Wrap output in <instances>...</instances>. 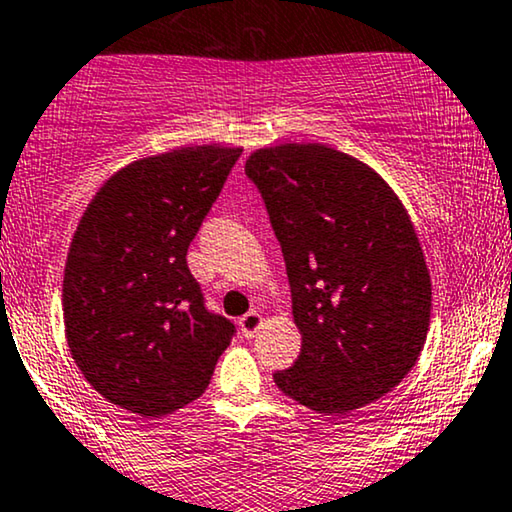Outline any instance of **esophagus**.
I'll return each mask as SVG.
<instances>
[{
    "mask_svg": "<svg viewBox=\"0 0 512 512\" xmlns=\"http://www.w3.org/2000/svg\"><path fill=\"white\" fill-rule=\"evenodd\" d=\"M262 314L257 312H248L245 316H241V321H238V326H241V333L245 335V338H255L257 331L262 328Z\"/></svg>",
    "mask_w": 512,
    "mask_h": 512,
    "instance_id": "obj_1",
    "label": "esophagus"
}]
</instances>
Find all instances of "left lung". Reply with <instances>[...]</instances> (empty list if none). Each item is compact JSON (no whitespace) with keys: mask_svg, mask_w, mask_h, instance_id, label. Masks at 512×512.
<instances>
[{"mask_svg":"<svg viewBox=\"0 0 512 512\" xmlns=\"http://www.w3.org/2000/svg\"><path fill=\"white\" fill-rule=\"evenodd\" d=\"M245 174L281 243L302 335L276 387L326 416L380 399L416 366L432 307L428 264L397 193L323 144L260 148Z\"/></svg>","mask_w":512,"mask_h":512,"instance_id":"obj_1","label":"left lung"}]
</instances>
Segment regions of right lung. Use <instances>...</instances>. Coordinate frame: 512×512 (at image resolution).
<instances>
[{
    "label": "right lung",
    "instance_id": "add662e5",
    "mask_svg": "<svg viewBox=\"0 0 512 512\" xmlns=\"http://www.w3.org/2000/svg\"><path fill=\"white\" fill-rule=\"evenodd\" d=\"M243 148L186 146L115 172L63 276L70 354L111 404L158 418L205 392L236 326L205 307L186 252Z\"/></svg>",
    "mask_w": 512,
    "mask_h": 512
}]
</instances>
